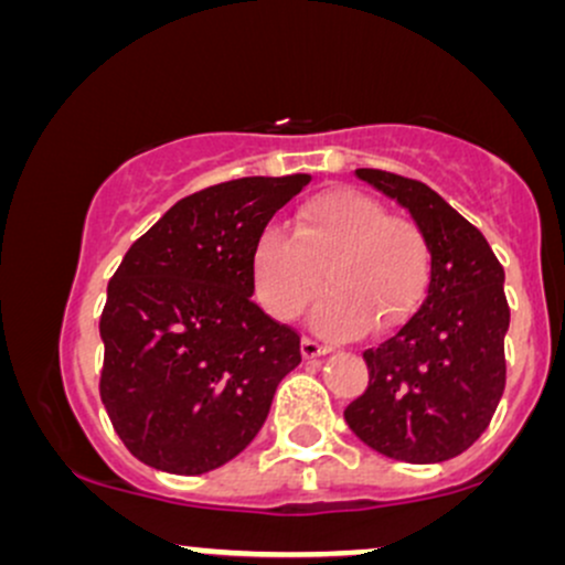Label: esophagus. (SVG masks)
Segmentation results:
<instances>
[{
  "label": "esophagus",
  "mask_w": 565,
  "mask_h": 565,
  "mask_svg": "<svg viewBox=\"0 0 565 565\" xmlns=\"http://www.w3.org/2000/svg\"><path fill=\"white\" fill-rule=\"evenodd\" d=\"M327 353H329V348L321 345V342L308 340V337H305V340H302V359H305V361L321 359V355H327Z\"/></svg>",
  "instance_id": "esophagus-1"
}]
</instances>
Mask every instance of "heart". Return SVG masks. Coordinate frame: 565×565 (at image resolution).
I'll return each mask as SVG.
<instances>
[{
    "label": "heart",
    "instance_id": "obj_1",
    "mask_svg": "<svg viewBox=\"0 0 565 565\" xmlns=\"http://www.w3.org/2000/svg\"><path fill=\"white\" fill-rule=\"evenodd\" d=\"M430 274L423 233L387 217L361 191L334 188L297 210L295 236L268 225L252 255L255 295L265 313L291 321L319 297L310 323L327 337H361L377 323L393 329L414 313Z\"/></svg>",
    "mask_w": 565,
    "mask_h": 565
}]
</instances>
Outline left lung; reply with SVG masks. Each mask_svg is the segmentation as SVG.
<instances>
[{
	"mask_svg": "<svg viewBox=\"0 0 565 565\" xmlns=\"http://www.w3.org/2000/svg\"><path fill=\"white\" fill-rule=\"evenodd\" d=\"M355 174L408 210L430 252V284L412 321L364 353L369 387L345 423L391 459L446 462L481 438L504 393V268L433 188L382 170Z\"/></svg>",
	"mask_w": 565,
	"mask_h": 565,
	"instance_id": "left-lung-1",
	"label": "left lung"
}]
</instances>
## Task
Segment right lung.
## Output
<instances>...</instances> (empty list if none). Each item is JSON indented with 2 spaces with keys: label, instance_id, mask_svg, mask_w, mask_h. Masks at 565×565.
<instances>
[{
  "label": "right lung",
  "instance_id": "add662e5",
  "mask_svg": "<svg viewBox=\"0 0 565 565\" xmlns=\"http://www.w3.org/2000/svg\"><path fill=\"white\" fill-rule=\"evenodd\" d=\"M310 174L180 199L129 246L100 316V398L148 468L201 476L255 440L300 337L252 300L255 244Z\"/></svg>",
  "mask_w": 565,
  "mask_h": 565
}]
</instances>
